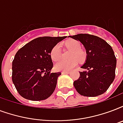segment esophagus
Wrapping results in <instances>:
<instances>
[{
    "label": "esophagus",
    "instance_id": "obj_1",
    "mask_svg": "<svg viewBox=\"0 0 123 123\" xmlns=\"http://www.w3.org/2000/svg\"><path fill=\"white\" fill-rule=\"evenodd\" d=\"M61 74H70V72H62Z\"/></svg>",
    "mask_w": 123,
    "mask_h": 123
}]
</instances>
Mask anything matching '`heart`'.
Wrapping results in <instances>:
<instances>
[{
    "instance_id": "b5f03b06",
    "label": "heart",
    "mask_w": 123,
    "mask_h": 123,
    "mask_svg": "<svg viewBox=\"0 0 123 123\" xmlns=\"http://www.w3.org/2000/svg\"><path fill=\"white\" fill-rule=\"evenodd\" d=\"M65 45L68 49L72 50L70 55V57L72 59L69 61L60 60L57 62L54 66V68L57 72H68L76 66L77 60L81 62L85 58V53L80 49L79 42L74 39H70L66 41ZM61 55L59 45L56 44L50 51V57L53 61H56L61 58Z\"/></svg>"
}]
</instances>
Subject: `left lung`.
Wrapping results in <instances>:
<instances>
[{
  "instance_id": "1",
  "label": "left lung",
  "mask_w": 123,
  "mask_h": 123,
  "mask_svg": "<svg viewBox=\"0 0 123 123\" xmlns=\"http://www.w3.org/2000/svg\"><path fill=\"white\" fill-rule=\"evenodd\" d=\"M82 43L86 51V60L81 66L88 71L79 72L74 85L83 96L96 97L106 92L116 76V56L111 46L99 37L90 34L69 36Z\"/></svg>"
}]
</instances>
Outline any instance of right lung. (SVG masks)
<instances>
[{
	"instance_id": "obj_1",
	"label": "right lung",
	"mask_w": 123,
	"mask_h": 123,
	"mask_svg": "<svg viewBox=\"0 0 123 123\" xmlns=\"http://www.w3.org/2000/svg\"><path fill=\"white\" fill-rule=\"evenodd\" d=\"M66 37H43L21 48L12 62V80L22 97L31 101L46 99L55 90L61 72L50 73V51Z\"/></svg>"
}]
</instances>
